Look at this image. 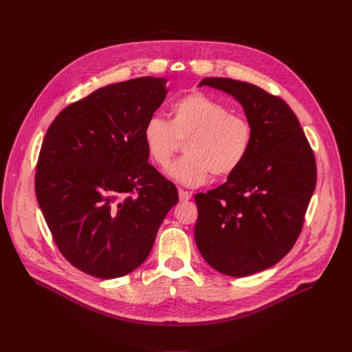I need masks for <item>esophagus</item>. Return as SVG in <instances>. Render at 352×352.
I'll return each instance as SVG.
<instances>
[{
    "label": "esophagus",
    "mask_w": 352,
    "mask_h": 352,
    "mask_svg": "<svg viewBox=\"0 0 352 352\" xmlns=\"http://www.w3.org/2000/svg\"><path fill=\"white\" fill-rule=\"evenodd\" d=\"M178 195H179V200L181 202H188V200L190 199V192L188 190H184V189H178Z\"/></svg>",
    "instance_id": "obj_1"
}]
</instances>
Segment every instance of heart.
<instances>
[{"label": "heart", "mask_w": 352, "mask_h": 352, "mask_svg": "<svg viewBox=\"0 0 352 352\" xmlns=\"http://www.w3.org/2000/svg\"><path fill=\"white\" fill-rule=\"evenodd\" d=\"M186 139L181 159L167 168V175L186 186L208 182L212 173L219 178L234 174L245 162L254 142L250 122L217 100L190 93L171 106L170 121L148 118L142 131V140L148 159L166 167L178 146Z\"/></svg>", "instance_id": "heart-1"}]
</instances>
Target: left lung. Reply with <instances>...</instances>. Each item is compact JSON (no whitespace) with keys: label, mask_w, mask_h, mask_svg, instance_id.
I'll return each mask as SVG.
<instances>
[{"label":"left lung","mask_w":352,"mask_h":352,"mask_svg":"<svg viewBox=\"0 0 352 352\" xmlns=\"http://www.w3.org/2000/svg\"><path fill=\"white\" fill-rule=\"evenodd\" d=\"M232 96L254 128L243 164L208 193L195 195V241L217 272L245 277L278 263L294 246L316 185V163L283 98L248 82L205 78Z\"/></svg>","instance_id":"8db88e82"}]
</instances>
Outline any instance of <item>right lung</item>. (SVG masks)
I'll list each match as a JSON object with an SVG mask.
<instances>
[{"instance_id": "right-lung-1", "label": "right lung", "mask_w": 352, "mask_h": 352, "mask_svg": "<svg viewBox=\"0 0 352 352\" xmlns=\"http://www.w3.org/2000/svg\"><path fill=\"white\" fill-rule=\"evenodd\" d=\"M166 83L144 76L100 87L64 109L44 136L37 202L61 254L90 276L117 278L139 267L178 202L142 140Z\"/></svg>"}]
</instances>
